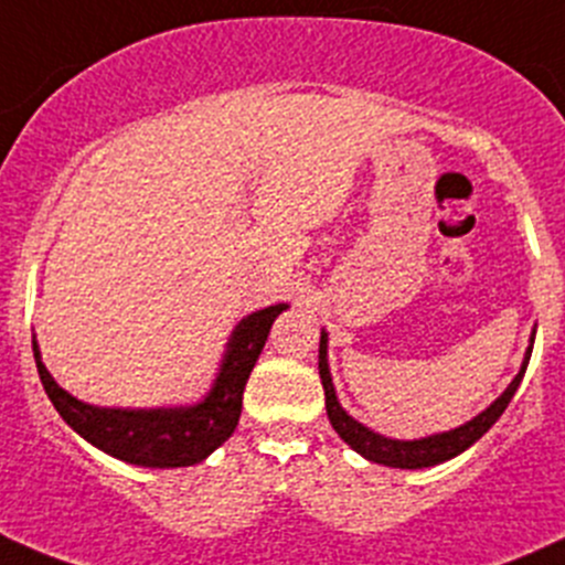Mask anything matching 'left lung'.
Wrapping results in <instances>:
<instances>
[{"instance_id": "1", "label": "left lung", "mask_w": 565, "mask_h": 565, "mask_svg": "<svg viewBox=\"0 0 565 565\" xmlns=\"http://www.w3.org/2000/svg\"><path fill=\"white\" fill-rule=\"evenodd\" d=\"M535 330L530 335V347L525 350V358H522V366L516 372V377L511 380L509 388L500 393L492 404H489L483 413H478L476 418L465 420V424L457 426V429L437 431V435L418 437V440H393V437L380 435V431L369 429L361 420L352 418L344 407H341L339 396H335L333 377H330L328 366V330L322 328V335H319V380H322L324 388V409H328V418L333 424V429L339 431L341 440L352 448V451L361 454L363 459L377 461V465L385 467H398V470H420V467H435L443 465V461L459 457L461 451L472 446L476 440H481L489 429L494 426V420L505 413L509 402L514 398L516 388H520L522 377H525V369L530 361V352H533Z\"/></svg>"}]
</instances>
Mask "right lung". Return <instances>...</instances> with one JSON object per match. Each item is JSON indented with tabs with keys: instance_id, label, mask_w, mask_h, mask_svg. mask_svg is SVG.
<instances>
[{
	"instance_id": "add662e5",
	"label": "right lung",
	"mask_w": 565,
	"mask_h": 565,
	"mask_svg": "<svg viewBox=\"0 0 565 565\" xmlns=\"http://www.w3.org/2000/svg\"><path fill=\"white\" fill-rule=\"evenodd\" d=\"M287 303L267 306L243 317L226 341L218 374L199 402L177 407H98L56 385L40 358L32 335L40 383L51 404L73 431L114 459L139 467H191L224 446L235 431L243 409V391L267 333Z\"/></svg>"
}]
</instances>
